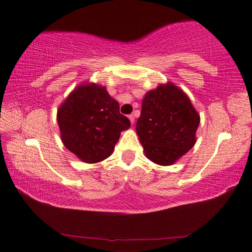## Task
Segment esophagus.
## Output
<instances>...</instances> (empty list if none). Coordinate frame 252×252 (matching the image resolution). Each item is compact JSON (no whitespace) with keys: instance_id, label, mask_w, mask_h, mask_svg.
Here are the masks:
<instances>
[{"instance_id":"obj_1","label":"esophagus","mask_w":252,"mask_h":252,"mask_svg":"<svg viewBox=\"0 0 252 252\" xmlns=\"http://www.w3.org/2000/svg\"><path fill=\"white\" fill-rule=\"evenodd\" d=\"M129 120H130V122H131V124L135 123V116L133 115H129Z\"/></svg>"}]
</instances>
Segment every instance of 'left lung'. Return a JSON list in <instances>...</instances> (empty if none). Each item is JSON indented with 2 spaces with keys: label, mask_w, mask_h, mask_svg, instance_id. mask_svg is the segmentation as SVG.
Listing matches in <instances>:
<instances>
[{
  "label": "left lung",
  "mask_w": 252,
  "mask_h": 252,
  "mask_svg": "<svg viewBox=\"0 0 252 252\" xmlns=\"http://www.w3.org/2000/svg\"><path fill=\"white\" fill-rule=\"evenodd\" d=\"M200 116L186 94L171 82L143 98L136 132L145 156L158 165H172L195 144Z\"/></svg>",
  "instance_id": "1"
}]
</instances>
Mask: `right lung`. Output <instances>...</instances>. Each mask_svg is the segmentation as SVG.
I'll use <instances>...</instances> for the list:
<instances>
[{"mask_svg": "<svg viewBox=\"0 0 252 252\" xmlns=\"http://www.w3.org/2000/svg\"><path fill=\"white\" fill-rule=\"evenodd\" d=\"M57 120L63 145L88 164L109 157L121 131L130 128L119 102L96 84L76 87L59 107Z\"/></svg>", "mask_w": 252, "mask_h": 252, "instance_id": "right-lung-1", "label": "right lung"}]
</instances>
